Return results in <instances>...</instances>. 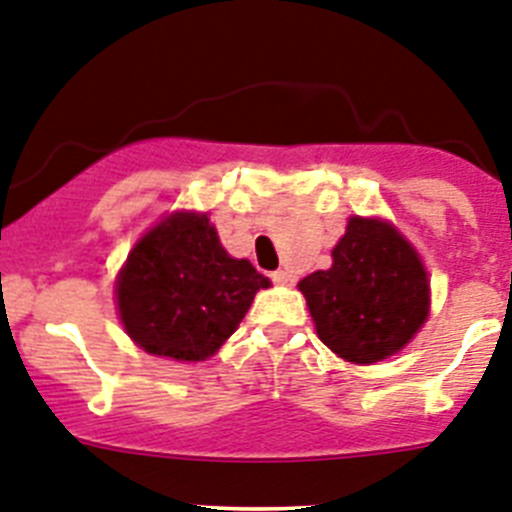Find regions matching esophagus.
Listing matches in <instances>:
<instances>
[{"mask_svg":"<svg viewBox=\"0 0 512 512\" xmlns=\"http://www.w3.org/2000/svg\"><path fill=\"white\" fill-rule=\"evenodd\" d=\"M271 281H274V284H294V274L279 269V271H274V274H271Z\"/></svg>","mask_w":512,"mask_h":512,"instance_id":"obj_1","label":"esophagus"}]
</instances>
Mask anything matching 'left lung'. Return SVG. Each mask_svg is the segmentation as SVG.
<instances>
[{"label":"left lung","mask_w":512,"mask_h":512,"mask_svg":"<svg viewBox=\"0 0 512 512\" xmlns=\"http://www.w3.org/2000/svg\"><path fill=\"white\" fill-rule=\"evenodd\" d=\"M317 335L337 358L370 365L396 355L429 317V279L421 256L396 225L348 220L332 266L299 281Z\"/></svg>","instance_id":"obj_1"}]
</instances>
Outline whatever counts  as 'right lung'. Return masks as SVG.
Wrapping results in <instances>:
<instances>
[{"label":"right lung","instance_id":"right-lung-1","mask_svg":"<svg viewBox=\"0 0 512 512\" xmlns=\"http://www.w3.org/2000/svg\"><path fill=\"white\" fill-rule=\"evenodd\" d=\"M271 281L220 246L208 213H172L149 228L116 276L126 335L149 355L208 360Z\"/></svg>","mask_w":512,"mask_h":512}]
</instances>
